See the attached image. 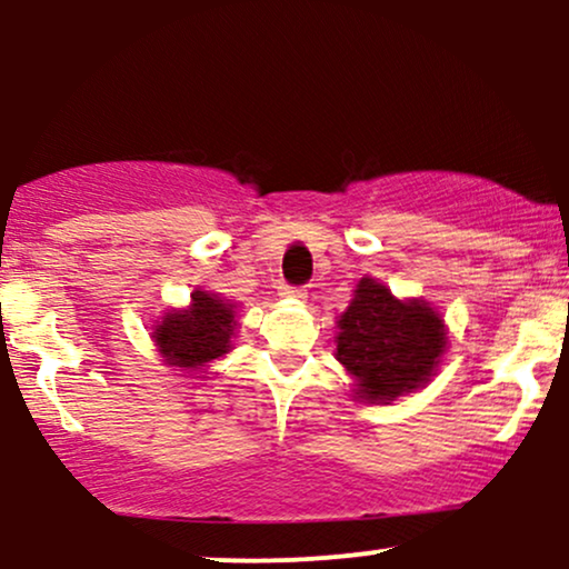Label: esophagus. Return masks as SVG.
Here are the masks:
<instances>
[{
    "label": "esophagus",
    "instance_id": "esophagus-1",
    "mask_svg": "<svg viewBox=\"0 0 569 569\" xmlns=\"http://www.w3.org/2000/svg\"><path fill=\"white\" fill-rule=\"evenodd\" d=\"M280 297L297 299V302H305L307 289H305V286H280Z\"/></svg>",
    "mask_w": 569,
    "mask_h": 569
}]
</instances>
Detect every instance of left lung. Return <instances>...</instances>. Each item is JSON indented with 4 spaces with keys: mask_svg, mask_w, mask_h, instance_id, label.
<instances>
[{
    "mask_svg": "<svg viewBox=\"0 0 569 569\" xmlns=\"http://www.w3.org/2000/svg\"><path fill=\"white\" fill-rule=\"evenodd\" d=\"M337 326V361L356 380V396L369 403L426 388L447 350L439 312L426 299H396L375 278L358 280Z\"/></svg>",
    "mask_w": 569,
    "mask_h": 569,
    "instance_id": "left-lung-1",
    "label": "left lung"
}]
</instances>
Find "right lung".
<instances>
[{
  "label": "right lung",
  "mask_w": 569,
  "mask_h": 569,
  "mask_svg": "<svg viewBox=\"0 0 569 569\" xmlns=\"http://www.w3.org/2000/svg\"><path fill=\"white\" fill-rule=\"evenodd\" d=\"M234 326L238 321H234V305L230 299L194 291L189 307L162 316V321L154 326L152 339L168 367H179L189 375L230 352Z\"/></svg>",
  "instance_id": "1"
}]
</instances>
